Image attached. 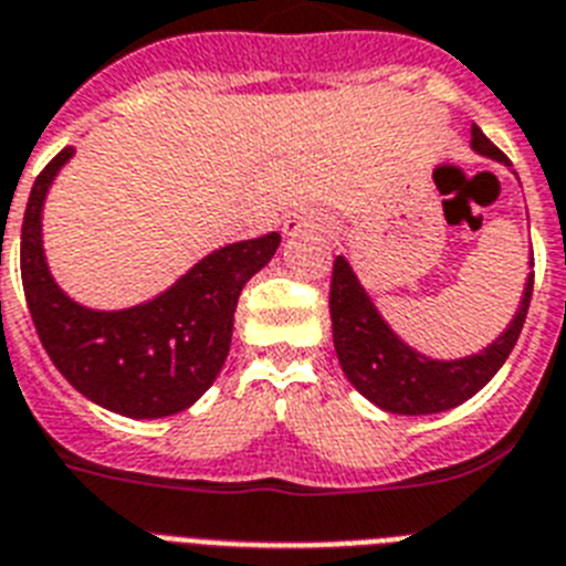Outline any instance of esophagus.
Here are the masks:
<instances>
[{
  "label": "esophagus",
  "mask_w": 566,
  "mask_h": 566,
  "mask_svg": "<svg viewBox=\"0 0 566 566\" xmlns=\"http://www.w3.org/2000/svg\"><path fill=\"white\" fill-rule=\"evenodd\" d=\"M327 218L316 210H298L284 221V235H302V232L327 230Z\"/></svg>",
  "instance_id": "esophagus-1"
}]
</instances>
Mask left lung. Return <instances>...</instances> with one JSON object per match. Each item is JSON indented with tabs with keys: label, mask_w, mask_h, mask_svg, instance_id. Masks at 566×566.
Returning a JSON list of instances; mask_svg holds the SVG:
<instances>
[{
	"label": "left lung",
	"mask_w": 566,
	"mask_h": 566,
	"mask_svg": "<svg viewBox=\"0 0 566 566\" xmlns=\"http://www.w3.org/2000/svg\"><path fill=\"white\" fill-rule=\"evenodd\" d=\"M472 149L483 158L510 166L506 155L478 126H472ZM530 268H533V253H530ZM530 298H533V273L526 275L515 316L497 339L489 342L478 354L437 359L408 345L388 325L386 316L374 305L371 293L365 291L356 270L350 268V261L336 255L334 282H331L334 348L350 386L377 408L406 417L440 415L467 402L501 371V365L506 363L521 336Z\"/></svg>",
	"instance_id": "8db88e82"
}]
</instances>
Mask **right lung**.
<instances>
[{"label": "right lung", "mask_w": 566, "mask_h": 566, "mask_svg": "<svg viewBox=\"0 0 566 566\" xmlns=\"http://www.w3.org/2000/svg\"><path fill=\"white\" fill-rule=\"evenodd\" d=\"M71 158L74 146H65L33 180L22 221L19 268L33 327L56 371L99 408L132 420L178 415L224 368L241 287L273 259L282 235L218 247L140 305H80L56 284L42 247L45 198Z\"/></svg>", "instance_id": "right-lung-1"}]
</instances>
